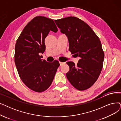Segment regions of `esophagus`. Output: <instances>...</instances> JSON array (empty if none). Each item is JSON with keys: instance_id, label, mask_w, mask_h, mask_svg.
<instances>
[{"instance_id": "1", "label": "esophagus", "mask_w": 121, "mask_h": 121, "mask_svg": "<svg viewBox=\"0 0 121 121\" xmlns=\"http://www.w3.org/2000/svg\"><path fill=\"white\" fill-rule=\"evenodd\" d=\"M64 64H65V62H60V66L63 65Z\"/></svg>"}]
</instances>
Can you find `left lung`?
Wrapping results in <instances>:
<instances>
[{
  "label": "left lung",
  "instance_id": "left-lung-1",
  "mask_svg": "<svg viewBox=\"0 0 121 121\" xmlns=\"http://www.w3.org/2000/svg\"><path fill=\"white\" fill-rule=\"evenodd\" d=\"M55 22L60 32L68 38L71 54L80 58L77 66L72 61L66 62L69 66L66 74L67 79L79 90L89 88L98 79L103 64L104 53L99 38L88 25L78 18L67 17Z\"/></svg>",
  "mask_w": 121,
  "mask_h": 121
}]
</instances>
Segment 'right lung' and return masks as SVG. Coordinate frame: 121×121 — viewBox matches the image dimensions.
<instances>
[{
  "label": "right lung",
  "instance_id": "add662e5",
  "mask_svg": "<svg viewBox=\"0 0 121 121\" xmlns=\"http://www.w3.org/2000/svg\"><path fill=\"white\" fill-rule=\"evenodd\" d=\"M57 32L52 19L37 16L24 28L15 47V64L18 74L28 88L37 92L47 90L51 85L59 62L41 59L45 51V40L50 31Z\"/></svg>",
  "mask_w": 121,
  "mask_h": 121
}]
</instances>
